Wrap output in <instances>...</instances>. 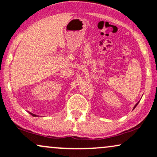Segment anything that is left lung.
Listing matches in <instances>:
<instances>
[{
    "instance_id": "obj_1",
    "label": "left lung",
    "mask_w": 157,
    "mask_h": 157,
    "mask_svg": "<svg viewBox=\"0 0 157 157\" xmlns=\"http://www.w3.org/2000/svg\"><path fill=\"white\" fill-rule=\"evenodd\" d=\"M138 103H139V102H137V104H136V105H135V107H134V108H135V107H136V106H137V105H138Z\"/></svg>"
}]
</instances>
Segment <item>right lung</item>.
Here are the masks:
<instances>
[{"label": "right lung", "instance_id": "1", "mask_svg": "<svg viewBox=\"0 0 157 157\" xmlns=\"http://www.w3.org/2000/svg\"><path fill=\"white\" fill-rule=\"evenodd\" d=\"M30 113V114L31 115V116H36V115H35V114H33V113Z\"/></svg>", "mask_w": 157, "mask_h": 157}]
</instances>
